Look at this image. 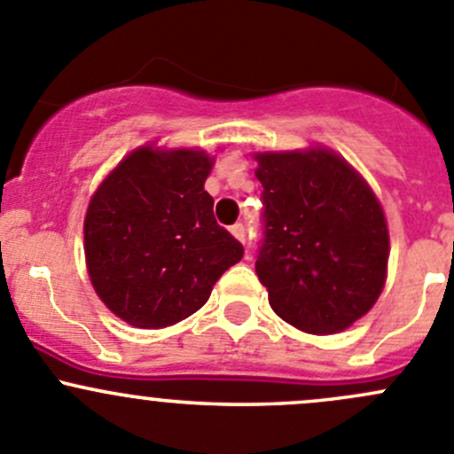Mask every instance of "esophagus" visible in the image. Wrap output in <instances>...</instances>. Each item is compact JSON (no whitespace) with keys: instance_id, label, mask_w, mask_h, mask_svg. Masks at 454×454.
I'll return each instance as SVG.
<instances>
[{"instance_id":"obj_1","label":"esophagus","mask_w":454,"mask_h":454,"mask_svg":"<svg viewBox=\"0 0 454 454\" xmlns=\"http://www.w3.org/2000/svg\"><path fill=\"white\" fill-rule=\"evenodd\" d=\"M231 232L237 237V239L241 241V244H246V228H244V223H235V226L231 228Z\"/></svg>"}]
</instances>
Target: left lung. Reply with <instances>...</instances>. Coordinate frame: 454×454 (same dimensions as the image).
Masks as SVG:
<instances>
[{
  "label": "left lung",
  "instance_id": "1",
  "mask_svg": "<svg viewBox=\"0 0 454 454\" xmlns=\"http://www.w3.org/2000/svg\"><path fill=\"white\" fill-rule=\"evenodd\" d=\"M254 158L263 186L254 268L270 308L308 333L342 332L373 308L387 281L382 206L329 149Z\"/></svg>",
  "mask_w": 454,
  "mask_h": 454
}]
</instances>
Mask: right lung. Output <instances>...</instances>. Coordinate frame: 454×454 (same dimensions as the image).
<instances>
[{"mask_svg": "<svg viewBox=\"0 0 454 454\" xmlns=\"http://www.w3.org/2000/svg\"><path fill=\"white\" fill-rule=\"evenodd\" d=\"M210 167L204 151L140 146L87 206V272L100 301L125 323L160 329L189 318L244 256L213 215L204 191Z\"/></svg>", "mask_w": 454, "mask_h": 454, "instance_id": "add662e5", "label": "right lung"}]
</instances>
